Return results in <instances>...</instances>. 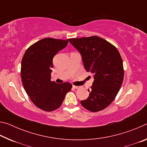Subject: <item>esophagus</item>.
I'll return each mask as SVG.
<instances>
[{
    "label": "esophagus",
    "mask_w": 147,
    "mask_h": 147,
    "mask_svg": "<svg viewBox=\"0 0 147 147\" xmlns=\"http://www.w3.org/2000/svg\"><path fill=\"white\" fill-rule=\"evenodd\" d=\"M73 88H74V89H78L80 88L79 86H73Z\"/></svg>",
    "instance_id": "obj_1"
}]
</instances>
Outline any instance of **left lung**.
<instances>
[{
	"label": "left lung",
	"mask_w": 147,
	"mask_h": 147,
	"mask_svg": "<svg viewBox=\"0 0 147 147\" xmlns=\"http://www.w3.org/2000/svg\"><path fill=\"white\" fill-rule=\"evenodd\" d=\"M81 54L84 68L93 74L94 81L89 97L81 100L92 112L102 110L112 102L123 84V63L118 50L98 36L69 39Z\"/></svg>",
	"instance_id": "8db88e82"
}]
</instances>
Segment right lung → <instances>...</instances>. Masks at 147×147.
Instances as JSON below:
<instances>
[{
  "label": "right lung",
  "mask_w": 147,
  "mask_h": 147,
  "mask_svg": "<svg viewBox=\"0 0 147 147\" xmlns=\"http://www.w3.org/2000/svg\"><path fill=\"white\" fill-rule=\"evenodd\" d=\"M69 40L44 38L30 47L23 57L21 74L24 90L35 105L44 111L58 109L72 88L69 82L51 80L54 56Z\"/></svg>",
  "instance_id": "obj_1"
}]
</instances>
